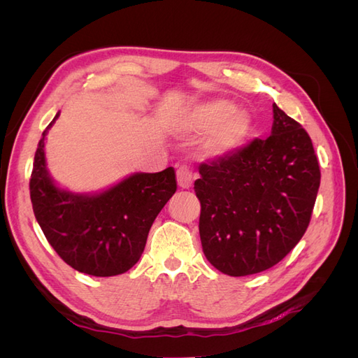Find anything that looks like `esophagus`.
Wrapping results in <instances>:
<instances>
[{
	"label": "esophagus",
	"instance_id": "obj_1",
	"mask_svg": "<svg viewBox=\"0 0 358 358\" xmlns=\"http://www.w3.org/2000/svg\"><path fill=\"white\" fill-rule=\"evenodd\" d=\"M176 179H178V185L183 189H188L192 187L194 182V175L192 171L187 166H180L176 171Z\"/></svg>",
	"mask_w": 358,
	"mask_h": 358
}]
</instances>
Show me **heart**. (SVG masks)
Wrapping results in <instances>:
<instances>
[{
  "label": "heart",
  "instance_id": "heart-1",
  "mask_svg": "<svg viewBox=\"0 0 358 358\" xmlns=\"http://www.w3.org/2000/svg\"><path fill=\"white\" fill-rule=\"evenodd\" d=\"M178 127L187 133L209 129L201 140V154L208 158H225L239 150L251 131L248 113L234 109L227 100H208L180 115Z\"/></svg>",
  "mask_w": 358,
  "mask_h": 358
}]
</instances>
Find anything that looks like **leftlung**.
<instances>
[{
    "mask_svg": "<svg viewBox=\"0 0 358 358\" xmlns=\"http://www.w3.org/2000/svg\"><path fill=\"white\" fill-rule=\"evenodd\" d=\"M200 175L203 252L229 276L273 267L299 243L321 179L309 134L276 104L272 134L201 164Z\"/></svg>",
    "mask_w": 358,
    "mask_h": 358,
    "instance_id": "obj_1",
    "label": "left lung"
}]
</instances>
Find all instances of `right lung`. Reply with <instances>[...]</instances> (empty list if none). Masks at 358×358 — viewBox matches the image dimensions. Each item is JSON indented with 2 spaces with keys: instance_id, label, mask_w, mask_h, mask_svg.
Segmentation results:
<instances>
[{
  "instance_id": "add662e5",
  "label": "right lung",
  "mask_w": 358,
  "mask_h": 358,
  "mask_svg": "<svg viewBox=\"0 0 358 358\" xmlns=\"http://www.w3.org/2000/svg\"><path fill=\"white\" fill-rule=\"evenodd\" d=\"M43 131L34 157L29 192L32 210L57 254L80 273L116 276L143 254L157 215L176 192L173 167L133 173L100 192L79 194L59 188L49 175Z\"/></svg>"
}]
</instances>
